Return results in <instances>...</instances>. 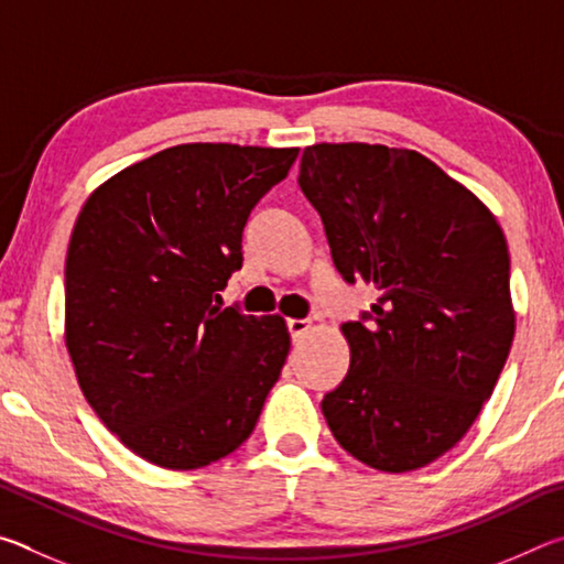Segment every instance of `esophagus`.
Returning a JSON list of instances; mask_svg holds the SVG:
<instances>
[{
  "instance_id": "1",
  "label": "esophagus",
  "mask_w": 564,
  "mask_h": 564,
  "mask_svg": "<svg viewBox=\"0 0 564 564\" xmlns=\"http://www.w3.org/2000/svg\"><path fill=\"white\" fill-rule=\"evenodd\" d=\"M285 326H289L291 338L295 340V338H301V336H305V333H308L311 321H305V318H289V323H285Z\"/></svg>"
}]
</instances>
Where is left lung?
<instances>
[{"label":"left lung","instance_id":"obj_1","mask_svg":"<svg viewBox=\"0 0 564 564\" xmlns=\"http://www.w3.org/2000/svg\"><path fill=\"white\" fill-rule=\"evenodd\" d=\"M299 186L343 279L380 293L343 323L350 368L321 403L330 433L376 470L425 467L470 431L508 360L502 228L473 191L410 149L308 147Z\"/></svg>","mask_w":564,"mask_h":564}]
</instances>
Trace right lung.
Wrapping results in <instances>:
<instances>
[{
    "instance_id": "right-lung-1",
    "label": "right lung",
    "mask_w": 564,
    "mask_h": 564,
    "mask_svg": "<svg viewBox=\"0 0 564 564\" xmlns=\"http://www.w3.org/2000/svg\"><path fill=\"white\" fill-rule=\"evenodd\" d=\"M299 149L181 144L119 171L76 218L66 350L101 423L144 460L196 470L253 433L291 336L221 308L243 226Z\"/></svg>"
}]
</instances>
